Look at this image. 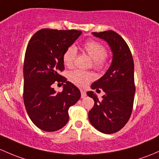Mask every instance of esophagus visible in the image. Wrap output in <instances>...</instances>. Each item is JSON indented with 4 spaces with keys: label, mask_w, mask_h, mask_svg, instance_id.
<instances>
[{
    "label": "esophagus",
    "mask_w": 159,
    "mask_h": 159,
    "mask_svg": "<svg viewBox=\"0 0 159 159\" xmlns=\"http://www.w3.org/2000/svg\"><path fill=\"white\" fill-rule=\"evenodd\" d=\"M81 98H84L86 97V92L84 90H81Z\"/></svg>",
    "instance_id": "34e87169"
}]
</instances>
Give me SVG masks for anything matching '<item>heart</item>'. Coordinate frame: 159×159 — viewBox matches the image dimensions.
<instances>
[{
    "instance_id": "obj_1",
    "label": "heart",
    "mask_w": 159,
    "mask_h": 159,
    "mask_svg": "<svg viewBox=\"0 0 159 159\" xmlns=\"http://www.w3.org/2000/svg\"><path fill=\"white\" fill-rule=\"evenodd\" d=\"M83 49L93 59V66L96 69H101L106 63V49L103 45L96 41H88L83 46ZM77 50L74 46L68 47L63 55V61L66 66L71 67L74 64L76 58ZM93 75L91 72L75 70L68 75L70 81L76 86L84 88L93 79Z\"/></svg>"
}]
</instances>
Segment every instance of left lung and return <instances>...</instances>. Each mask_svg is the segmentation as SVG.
<instances>
[{
	"label": "left lung",
	"instance_id": "1",
	"mask_svg": "<svg viewBox=\"0 0 159 159\" xmlns=\"http://www.w3.org/2000/svg\"><path fill=\"white\" fill-rule=\"evenodd\" d=\"M109 45L113 58L104 75L91 84V89L105 93L100 101L93 91L87 94L94 101L88 113L90 123L105 134L121 129L129 119L135 95L134 63L128 45L116 32L108 30L92 33Z\"/></svg>",
	"mask_w": 159,
	"mask_h": 159
}]
</instances>
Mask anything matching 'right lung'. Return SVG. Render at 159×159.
Listing matches in <instances>:
<instances>
[{
	"label": "right lung",
	"mask_w": 159,
	"mask_h": 159,
	"mask_svg": "<svg viewBox=\"0 0 159 159\" xmlns=\"http://www.w3.org/2000/svg\"><path fill=\"white\" fill-rule=\"evenodd\" d=\"M82 32L43 29L28 43L23 65V101L29 117L40 129L54 132L68 121V109L81 98L79 89L58 73L65 68L63 55ZM66 83L61 93L51 84Z\"/></svg>",
	"instance_id": "obj_1"
}]
</instances>
